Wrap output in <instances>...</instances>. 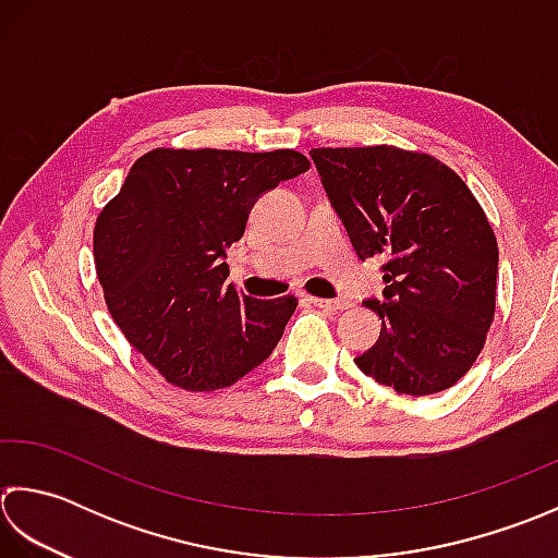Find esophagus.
Instances as JSON below:
<instances>
[{
	"mask_svg": "<svg viewBox=\"0 0 558 558\" xmlns=\"http://www.w3.org/2000/svg\"><path fill=\"white\" fill-rule=\"evenodd\" d=\"M313 305H317V308L323 311H329V313H339V311H347L351 308V301L349 299H308Z\"/></svg>",
	"mask_w": 558,
	"mask_h": 558,
	"instance_id": "obj_1",
	"label": "esophagus"
}]
</instances>
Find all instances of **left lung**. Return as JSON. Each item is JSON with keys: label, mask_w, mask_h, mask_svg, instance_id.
Instances as JSON below:
<instances>
[{"label": "left lung", "mask_w": 558, "mask_h": 558, "mask_svg": "<svg viewBox=\"0 0 558 558\" xmlns=\"http://www.w3.org/2000/svg\"><path fill=\"white\" fill-rule=\"evenodd\" d=\"M311 156L356 255L383 257V301H363L383 327L359 371L400 395L452 388L496 311L498 245L480 202L428 154L383 144Z\"/></svg>", "instance_id": "1"}]
</instances>
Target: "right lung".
I'll return each mask as SVG.
<instances>
[{
	"instance_id": "right-lung-1",
	"label": "right lung",
	"mask_w": 558,
	"mask_h": 558,
	"mask_svg": "<svg viewBox=\"0 0 558 558\" xmlns=\"http://www.w3.org/2000/svg\"><path fill=\"white\" fill-rule=\"evenodd\" d=\"M308 168L291 149H154L100 211L94 257L108 311L168 383L229 388L279 344L299 301L235 291L223 259L259 195Z\"/></svg>"
}]
</instances>
